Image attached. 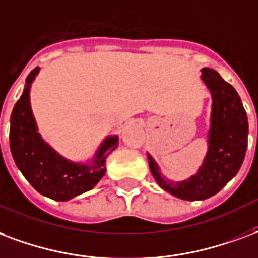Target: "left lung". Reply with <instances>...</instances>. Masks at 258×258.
Returning a JSON list of instances; mask_svg holds the SVG:
<instances>
[{
	"instance_id": "8db88e82",
	"label": "left lung",
	"mask_w": 258,
	"mask_h": 258,
	"mask_svg": "<svg viewBox=\"0 0 258 258\" xmlns=\"http://www.w3.org/2000/svg\"><path fill=\"white\" fill-rule=\"evenodd\" d=\"M201 79L212 94V116L208 153L198 172L187 180L171 182L148 154L150 172L160 187L186 201L207 200L220 191L238 173L247 148V116L235 89L211 68H202Z\"/></svg>"
}]
</instances>
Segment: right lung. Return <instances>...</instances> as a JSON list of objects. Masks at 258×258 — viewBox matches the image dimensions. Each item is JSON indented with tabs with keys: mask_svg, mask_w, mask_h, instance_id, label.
I'll use <instances>...</instances> for the list:
<instances>
[{
	"mask_svg": "<svg viewBox=\"0 0 258 258\" xmlns=\"http://www.w3.org/2000/svg\"><path fill=\"white\" fill-rule=\"evenodd\" d=\"M39 72L34 68L11 114V152L17 168L42 196L68 201L94 187L105 175V160L119 145L117 137H108L97 150L93 164L72 163L41 138L30 105V87Z\"/></svg>",
	"mask_w": 258,
	"mask_h": 258,
	"instance_id": "add662e5",
	"label": "right lung"
}]
</instances>
